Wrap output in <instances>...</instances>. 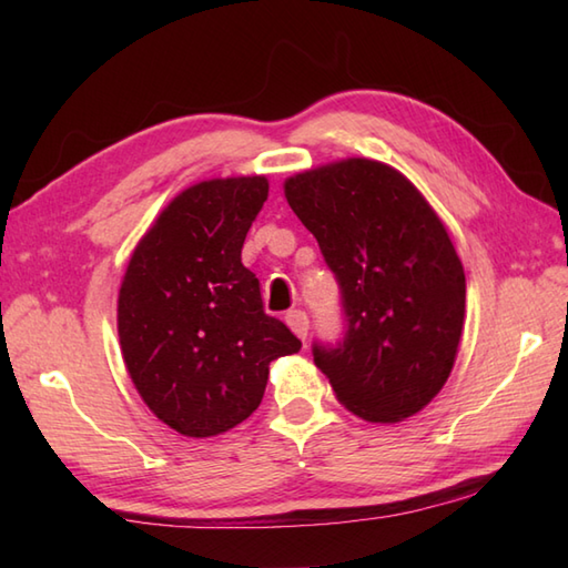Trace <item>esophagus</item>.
<instances>
[{"mask_svg": "<svg viewBox=\"0 0 568 568\" xmlns=\"http://www.w3.org/2000/svg\"><path fill=\"white\" fill-rule=\"evenodd\" d=\"M285 322H287V327H291L300 339H307V329H310V317H307V312H303V310H291L285 315Z\"/></svg>", "mask_w": 568, "mask_h": 568, "instance_id": "34e87169", "label": "esophagus"}]
</instances>
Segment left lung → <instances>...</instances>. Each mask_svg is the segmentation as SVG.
<instances>
[{
    "instance_id": "8db88e82",
    "label": "left lung",
    "mask_w": 568,
    "mask_h": 568,
    "mask_svg": "<svg viewBox=\"0 0 568 568\" xmlns=\"http://www.w3.org/2000/svg\"><path fill=\"white\" fill-rule=\"evenodd\" d=\"M285 197L342 293L344 334L312 342L317 368L358 417H413L449 378L464 327L466 275L439 216L368 159L300 173Z\"/></svg>"
}]
</instances>
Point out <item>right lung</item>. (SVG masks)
Listing matches in <instances>:
<instances>
[{"mask_svg": "<svg viewBox=\"0 0 568 568\" xmlns=\"http://www.w3.org/2000/svg\"><path fill=\"white\" fill-rule=\"evenodd\" d=\"M268 180L192 185L141 239L119 291L124 364L153 415L185 437H214L261 405L268 366L303 342L265 315L241 246Z\"/></svg>", "mask_w": 568, "mask_h": 568, "instance_id": "1", "label": "right lung"}]
</instances>
